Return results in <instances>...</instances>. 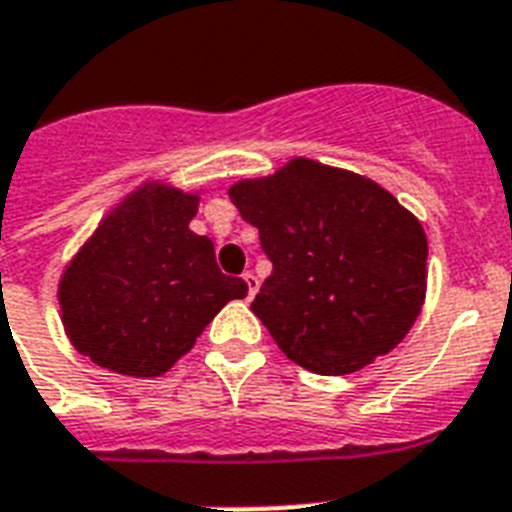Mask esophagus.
<instances>
[{"mask_svg":"<svg viewBox=\"0 0 512 512\" xmlns=\"http://www.w3.org/2000/svg\"><path fill=\"white\" fill-rule=\"evenodd\" d=\"M243 280H245V285H248V298L256 296V290H259V277L253 275V272H245Z\"/></svg>","mask_w":512,"mask_h":512,"instance_id":"34e87169","label":"esophagus"}]
</instances>
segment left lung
Masks as SVG:
<instances>
[{
  "label": "left lung",
  "instance_id": "obj_1",
  "mask_svg": "<svg viewBox=\"0 0 512 512\" xmlns=\"http://www.w3.org/2000/svg\"><path fill=\"white\" fill-rule=\"evenodd\" d=\"M230 198L272 261L251 312L282 354L320 375H349L396 349L428 285L420 219L378 182L293 158L240 179Z\"/></svg>",
  "mask_w": 512,
  "mask_h": 512
}]
</instances>
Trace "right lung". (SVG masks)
I'll use <instances>...</instances> for the list:
<instances>
[{"mask_svg": "<svg viewBox=\"0 0 512 512\" xmlns=\"http://www.w3.org/2000/svg\"><path fill=\"white\" fill-rule=\"evenodd\" d=\"M200 192L150 179L87 237L57 282L79 354L129 378H158L195 346L224 304L248 296L222 275L211 237L190 230Z\"/></svg>", "mask_w": 512, "mask_h": 512, "instance_id": "1", "label": "right lung"}]
</instances>
